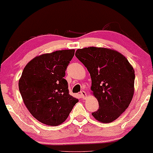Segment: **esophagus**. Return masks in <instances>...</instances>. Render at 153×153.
I'll list each match as a JSON object with an SVG mask.
<instances>
[{
	"mask_svg": "<svg viewBox=\"0 0 153 153\" xmlns=\"http://www.w3.org/2000/svg\"><path fill=\"white\" fill-rule=\"evenodd\" d=\"M80 95H81V97L83 98V99H85V98L87 97V94H86V93H85V92L84 91H81Z\"/></svg>",
	"mask_w": 153,
	"mask_h": 153,
	"instance_id": "1",
	"label": "esophagus"
}]
</instances>
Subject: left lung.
Returning <instances> with one entry per match:
<instances>
[{
  "label": "left lung",
  "instance_id": "obj_1",
  "mask_svg": "<svg viewBox=\"0 0 153 153\" xmlns=\"http://www.w3.org/2000/svg\"><path fill=\"white\" fill-rule=\"evenodd\" d=\"M76 57L91 74L93 95L99 109L92 114L103 123L116 120L128 107L134 93V70L116 50L91 47L76 50Z\"/></svg>",
  "mask_w": 153,
  "mask_h": 153
}]
</instances>
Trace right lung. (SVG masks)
Returning <instances> with one entry per match:
<instances>
[{"mask_svg": "<svg viewBox=\"0 0 153 153\" xmlns=\"http://www.w3.org/2000/svg\"><path fill=\"white\" fill-rule=\"evenodd\" d=\"M74 49L36 56L26 65L19 81L23 101L35 119L49 126L65 122L79 102L69 94L64 79Z\"/></svg>", "mask_w": 153, "mask_h": 153, "instance_id": "obj_1", "label": "right lung"}]
</instances>
